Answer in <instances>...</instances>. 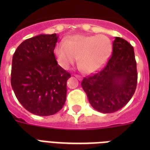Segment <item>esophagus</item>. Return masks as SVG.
I'll list each match as a JSON object with an SVG mask.
<instances>
[{
  "label": "esophagus",
  "instance_id": "obj_1",
  "mask_svg": "<svg viewBox=\"0 0 150 150\" xmlns=\"http://www.w3.org/2000/svg\"><path fill=\"white\" fill-rule=\"evenodd\" d=\"M75 77H76V78H77V79H79V80H81V79H82V77H81V76H80V75H75Z\"/></svg>",
  "mask_w": 150,
  "mask_h": 150
}]
</instances>
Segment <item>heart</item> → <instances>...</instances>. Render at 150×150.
Listing matches in <instances>:
<instances>
[{"label":"heart","mask_w":150,"mask_h":150,"mask_svg":"<svg viewBox=\"0 0 150 150\" xmlns=\"http://www.w3.org/2000/svg\"><path fill=\"white\" fill-rule=\"evenodd\" d=\"M111 42L104 35H75L59 43L54 55L61 68L68 69L78 61L85 72L99 70L111 52Z\"/></svg>","instance_id":"b5f03b06"}]
</instances>
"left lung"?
<instances>
[{
	"instance_id": "1",
	"label": "left lung",
	"mask_w": 150,
	"mask_h": 150,
	"mask_svg": "<svg viewBox=\"0 0 150 150\" xmlns=\"http://www.w3.org/2000/svg\"><path fill=\"white\" fill-rule=\"evenodd\" d=\"M137 79L134 48L125 40L115 37L113 53L106 66L85 77L81 85L92 107L109 114L128 103L135 93Z\"/></svg>"
}]
</instances>
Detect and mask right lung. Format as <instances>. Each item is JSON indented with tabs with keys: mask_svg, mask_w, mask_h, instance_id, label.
I'll use <instances>...</instances> for the list:
<instances>
[{
	"mask_svg": "<svg viewBox=\"0 0 150 150\" xmlns=\"http://www.w3.org/2000/svg\"><path fill=\"white\" fill-rule=\"evenodd\" d=\"M57 39L56 33L27 39L13 55L11 87L20 103L36 115L56 114L66 101L71 75L57 64L54 56Z\"/></svg>",
	"mask_w": 150,
	"mask_h": 150,
	"instance_id": "obj_1",
	"label": "right lung"
}]
</instances>
